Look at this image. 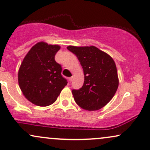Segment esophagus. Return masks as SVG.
<instances>
[{
    "label": "esophagus",
    "mask_w": 150,
    "mask_h": 150,
    "mask_svg": "<svg viewBox=\"0 0 150 150\" xmlns=\"http://www.w3.org/2000/svg\"><path fill=\"white\" fill-rule=\"evenodd\" d=\"M68 80H69L70 82H72V81H73V76L69 77V79H68Z\"/></svg>",
    "instance_id": "34e87169"
}]
</instances>
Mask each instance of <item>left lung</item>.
I'll return each mask as SVG.
<instances>
[{
	"label": "left lung",
	"instance_id": "left-lung-1",
	"mask_svg": "<svg viewBox=\"0 0 150 150\" xmlns=\"http://www.w3.org/2000/svg\"><path fill=\"white\" fill-rule=\"evenodd\" d=\"M67 49L77 56L85 76L82 87L72 91L75 102L87 111L101 109L112 99L118 87L114 61L94 46H68Z\"/></svg>",
	"mask_w": 150,
	"mask_h": 150
}]
</instances>
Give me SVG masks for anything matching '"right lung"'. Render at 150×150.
Instances as JSON below:
<instances>
[{
  "mask_svg": "<svg viewBox=\"0 0 150 150\" xmlns=\"http://www.w3.org/2000/svg\"><path fill=\"white\" fill-rule=\"evenodd\" d=\"M59 45L38 42L24 58L18 70L22 94L32 104L48 106L56 101L68 82L61 75V66L55 61Z\"/></svg>",
  "mask_w": 150,
  "mask_h": 150,
  "instance_id": "add662e5",
  "label": "right lung"
}]
</instances>
